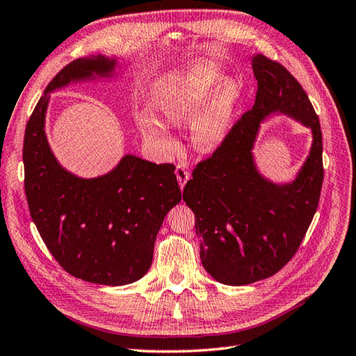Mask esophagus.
Returning <instances> with one entry per match:
<instances>
[{
    "instance_id": "esophagus-1",
    "label": "esophagus",
    "mask_w": 356,
    "mask_h": 356,
    "mask_svg": "<svg viewBox=\"0 0 356 356\" xmlns=\"http://www.w3.org/2000/svg\"><path fill=\"white\" fill-rule=\"evenodd\" d=\"M176 177H177L180 189H184L186 181L189 180V171L186 170L185 165H181V163H179V165L176 167Z\"/></svg>"
}]
</instances>
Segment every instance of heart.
Returning a JSON list of instances; mask_svg holds the SVG:
<instances>
[{
  "mask_svg": "<svg viewBox=\"0 0 356 356\" xmlns=\"http://www.w3.org/2000/svg\"><path fill=\"white\" fill-rule=\"evenodd\" d=\"M238 86L213 66L202 63L167 81L154 97V106L170 123L191 122L193 141L200 152H213L227 138L234 115ZM140 131L163 149L172 147L171 126L150 114L136 118Z\"/></svg>",
  "mask_w": 356,
  "mask_h": 356,
  "instance_id": "heart-1",
  "label": "heart"
}]
</instances>
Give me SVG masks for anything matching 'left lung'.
Instances as JSON below:
<instances>
[{
	"instance_id": "left-lung-1",
	"label": "left lung",
	"mask_w": 356,
	"mask_h": 356,
	"mask_svg": "<svg viewBox=\"0 0 356 356\" xmlns=\"http://www.w3.org/2000/svg\"><path fill=\"white\" fill-rule=\"evenodd\" d=\"M257 79L252 109L200 162L184 200L195 215L200 259L221 284L245 286L277 273L295 256L317 211L323 181L322 131L304 88L280 63L251 57ZM286 115L312 131V147L293 181L273 182L252 150L269 118Z\"/></svg>"
}]
</instances>
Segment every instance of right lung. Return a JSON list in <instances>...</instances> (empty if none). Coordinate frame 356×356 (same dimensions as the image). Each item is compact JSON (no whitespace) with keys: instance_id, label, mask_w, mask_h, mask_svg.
<instances>
[{"instance_id":"right-lung-1","label":"right lung","mask_w":356,"mask_h":356,"mask_svg":"<svg viewBox=\"0 0 356 356\" xmlns=\"http://www.w3.org/2000/svg\"><path fill=\"white\" fill-rule=\"evenodd\" d=\"M123 63L100 54L72 61L44 88L24 138L25 194L44 245L70 275L104 286L131 284L150 269L163 218L181 200L176 167L127 153L105 175L81 177L58 162L44 124L51 93L113 79Z\"/></svg>"}]
</instances>
